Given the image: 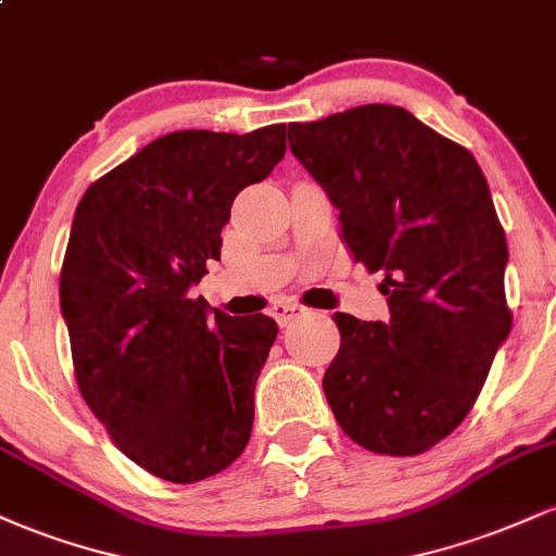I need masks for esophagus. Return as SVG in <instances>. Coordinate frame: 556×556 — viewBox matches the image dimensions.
<instances>
[{
  "mask_svg": "<svg viewBox=\"0 0 556 556\" xmlns=\"http://www.w3.org/2000/svg\"><path fill=\"white\" fill-rule=\"evenodd\" d=\"M305 311H308V308H303V305H298V303H290V300H282V303H274V308H271V316L277 318V321L282 324V327H287V324H290V321H295V318L305 316Z\"/></svg>",
  "mask_w": 556,
  "mask_h": 556,
  "instance_id": "esophagus-1",
  "label": "esophagus"
}]
</instances>
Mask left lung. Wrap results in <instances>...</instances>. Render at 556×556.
<instances>
[{"label": "left lung", "mask_w": 556, "mask_h": 556, "mask_svg": "<svg viewBox=\"0 0 556 556\" xmlns=\"http://www.w3.org/2000/svg\"><path fill=\"white\" fill-rule=\"evenodd\" d=\"M287 138L340 208L353 258L384 271L389 321L334 314L331 413L376 455H420L463 424L513 329L486 177L468 149L392 104L290 123Z\"/></svg>", "instance_id": "obj_1"}]
</instances>
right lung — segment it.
Here are the masks:
<instances>
[{"mask_svg":"<svg viewBox=\"0 0 556 556\" xmlns=\"http://www.w3.org/2000/svg\"><path fill=\"white\" fill-rule=\"evenodd\" d=\"M285 125L177 130L99 177L60 274L78 389L112 442L164 481L222 473L245 450L277 321L190 298L219 261L235 195L285 156Z\"/></svg>","mask_w":556,"mask_h":556,"instance_id":"add662e5","label":"right lung"}]
</instances>
